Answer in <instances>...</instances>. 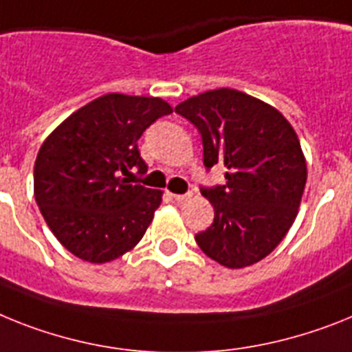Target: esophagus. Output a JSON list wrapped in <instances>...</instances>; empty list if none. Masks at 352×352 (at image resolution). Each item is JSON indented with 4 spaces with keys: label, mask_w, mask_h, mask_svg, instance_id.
Wrapping results in <instances>:
<instances>
[{
    "label": "esophagus",
    "mask_w": 352,
    "mask_h": 352,
    "mask_svg": "<svg viewBox=\"0 0 352 352\" xmlns=\"http://www.w3.org/2000/svg\"><path fill=\"white\" fill-rule=\"evenodd\" d=\"M193 197V193H184V195H177V193H171V199L175 200V202L182 204V202H188V200Z\"/></svg>",
    "instance_id": "esophagus-1"
}]
</instances>
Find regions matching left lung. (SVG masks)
<instances>
[{
  "label": "left lung",
  "mask_w": 352,
  "mask_h": 352,
  "mask_svg": "<svg viewBox=\"0 0 352 352\" xmlns=\"http://www.w3.org/2000/svg\"><path fill=\"white\" fill-rule=\"evenodd\" d=\"M175 112L199 129L204 166L227 168L226 186L202 190L214 220L195 240L227 268L261 261L290 231L308 179L294 126L276 107L229 87L191 96Z\"/></svg>",
  "instance_id": "8db88e82"
}]
</instances>
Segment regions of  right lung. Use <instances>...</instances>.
I'll return each instance as SVG.
<instances>
[{
	"instance_id": "1",
	"label": "right lung",
	"mask_w": 352,
	"mask_h": 352,
	"mask_svg": "<svg viewBox=\"0 0 352 352\" xmlns=\"http://www.w3.org/2000/svg\"><path fill=\"white\" fill-rule=\"evenodd\" d=\"M171 111L155 96L103 94L67 116L41 144L35 202L55 238L76 258L102 265L141 241L162 191L123 175L132 168L146 171L138 141Z\"/></svg>"
}]
</instances>
